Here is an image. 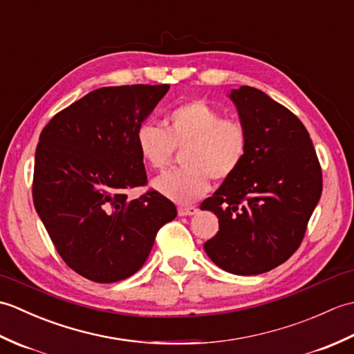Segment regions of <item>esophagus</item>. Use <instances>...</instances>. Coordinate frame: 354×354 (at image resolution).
Returning <instances> with one entry per match:
<instances>
[{
	"instance_id": "1",
	"label": "esophagus",
	"mask_w": 354,
	"mask_h": 354,
	"mask_svg": "<svg viewBox=\"0 0 354 354\" xmlns=\"http://www.w3.org/2000/svg\"><path fill=\"white\" fill-rule=\"evenodd\" d=\"M198 213V208L196 207H179L178 208V214L179 216H193Z\"/></svg>"
}]
</instances>
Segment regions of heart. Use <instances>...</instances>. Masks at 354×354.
I'll use <instances>...</instances> for the list:
<instances>
[{"label":"heart","instance_id":"b5f03b06","mask_svg":"<svg viewBox=\"0 0 354 354\" xmlns=\"http://www.w3.org/2000/svg\"><path fill=\"white\" fill-rule=\"evenodd\" d=\"M165 129L145 122L135 132V145L150 169L161 170L171 161L175 147L183 149L185 169L167 171L153 189L176 204H192L208 193L212 176L225 181L242 165L250 137L246 127L204 100L178 104L165 117Z\"/></svg>","mask_w":354,"mask_h":354}]
</instances>
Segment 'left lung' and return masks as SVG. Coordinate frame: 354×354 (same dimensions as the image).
I'll return each instance as SVG.
<instances>
[{"instance_id": "obj_1", "label": "left lung", "mask_w": 354, "mask_h": 354, "mask_svg": "<svg viewBox=\"0 0 354 354\" xmlns=\"http://www.w3.org/2000/svg\"><path fill=\"white\" fill-rule=\"evenodd\" d=\"M250 137L242 165L201 204L219 219L204 250L236 275H259L298 250L322 192L309 132L297 115L252 86L232 89Z\"/></svg>"}]
</instances>
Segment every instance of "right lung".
<instances>
[{
    "instance_id": "right-lung-1",
    "label": "right lung",
    "mask_w": 354,
    "mask_h": 354,
    "mask_svg": "<svg viewBox=\"0 0 354 354\" xmlns=\"http://www.w3.org/2000/svg\"><path fill=\"white\" fill-rule=\"evenodd\" d=\"M169 85L104 86L53 117L36 147L33 202L59 255L95 283H115L145 265L176 207L149 190L137 127Z\"/></svg>"
}]
</instances>
